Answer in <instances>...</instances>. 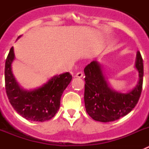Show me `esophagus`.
I'll use <instances>...</instances> for the list:
<instances>
[{
  "label": "esophagus",
  "mask_w": 149,
  "mask_h": 149,
  "mask_svg": "<svg viewBox=\"0 0 149 149\" xmlns=\"http://www.w3.org/2000/svg\"><path fill=\"white\" fill-rule=\"evenodd\" d=\"M83 75H84V74H83L82 72H77V73L76 74L75 77H79V78H81V77H83Z\"/></svg>",
  "instance_id": "1"
}]
</instances>
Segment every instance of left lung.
I'll list each match as a JSON object with an SVG mask.
<instances>
[{"label": "left lung", "mask_w": 149, "mask_h": 149, "mask_svg": "<svg viewBox=\"0 0 149 149\" xmlns=\"http://www.w3.org/2000/svg\"><path fill=\"white\" fill-rule=\"evenodd\" d=\"M135 67L139 72V82L127 93H118L109 86L98 62H91L85 67L84 102L92 119L101 122H113L135 107L143 89V60L139 51L136 53Z\"/></svg>", "instance_id": "left-lung-1"}]
</instances>
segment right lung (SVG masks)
<instances>
[{
    "label": "right lung",
    "mask_w": 149,
    "mask_h": 149,
    "mask_svg": "<svg viewBox=\"0 0 149 149\" xmlns=\"http://www.w3.org/2000/svg\"><path fill=\"white\" fill-rule=\"evenodd\" d=\"M14 59L15 54L12 47L5 63V88L10 104L19 115L27 120H50L60 108V98L72 81V74L65 72L53 77L41 87L24 90L13 76L11 66Z\"/></svg>",
    "instance_id": "right-lung-1"
}]
</instances>
